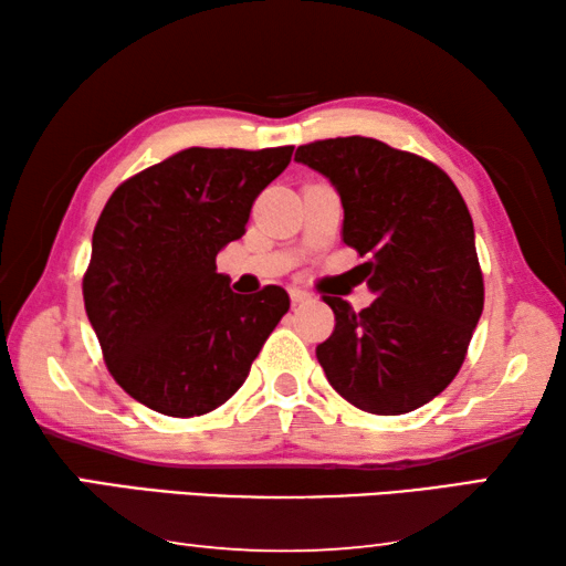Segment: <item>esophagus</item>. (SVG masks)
Wrapping results in <instances>:
<instances>
[{
    "mask_svg": "<svg viewBox=\"0 0 566 566\" xmlns=\"http://www.w3.org/2000/svg\"><path fill=\"white\" fill-rule=\"evenodd\" d=\"M290 296H292V304H304V302H310L312 300V294L310 292H304V290H290Z\"/></svg>",
    "mask_w": 566,
    "mask_h": 566,
    "instance_id": "1",
    "label": "esophagus"
}]
</instances>
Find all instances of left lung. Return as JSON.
Returning a JSON list of instances; mask_svg holds the SVG:
<instances>
[{
	"label": "left lung",
	"mask_w": 566,
	"mask_h": 566,
	"mask_svg": "<svg viewBox=\"0 0 566 566\" xmlns=\"http://www.w3.org/2000/svg\"><path fill=\"white\" fill-rule=\"evenodd\" d=\"M294 159L337 187L342 239L369 256L359 270L377 292L361 312L322 296L337 322L317 347L324 375L369 415L415 411L457 377L482 317L472 214L444 169L379 139H317Z\"/></svg>",
	"instance_id": "obj_1"
}]
</instances>
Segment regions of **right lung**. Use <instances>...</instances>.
<instances>
[{"label":"right lung","instance_id":"right-lung-1","mask_svg":"<svg viewBox=\"0 0 566 566\" xmlns=\"http://www.w3.org/2000/svg\"><path fill=\"white\" fill-rule=\"evenodd\" d=\"M292 151L191 147L124 179L104 205L84 310L109 375L145 407L189 419L224 405L290 310L276 284L229 290L217 254L247 232Z\"/></svg>","mask_w":566,"mask_h":566}]
</instances>
